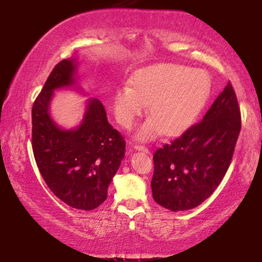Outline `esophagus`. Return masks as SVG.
<instances>
[{
	"mask_svg": "<svg viewBox=\"0 0 262 262\" xmlns=\"http://www.w3.org/2000/svg\"><path fill=\"white\" fill-rule=\"evenodd\" d=\"M134 148H135V150H139V151H143V152H145V154H149V152H150V150H149L147 147H144V145L135 144Z\"/></svg>",
	"mask_w": 262,
	"mask_h": 262,
	"instance_id": "34e87169",
	"label": "esophagus"
}]
</instances>
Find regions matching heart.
I'll return each instance as SVG.
<instances>
[{"label": "heart", "mask_w": 262, "mask_h": 262, "mask_svg": "<svg viewBox=\"0 0 262 262\" xmlns=\"http://www.w3.org/2000/svg\"><path fill=\"white\" fill-rule=\"evenodd\" d=\"M132 85L119 88L114 96L118 122L130 129L149 105L152 115L137 132V139L152 140L163 132L174 135L192 123L209 98L211 82L203 70L186 66L159 63L143 68Z\"/></svg>", "instance_id": "obj_1"}]
</instances>
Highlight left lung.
I'll list each match as a JSON object with an SVG mask.
<instances>
[{"label":"left lung","instance_id":"1","mask_svg":"<svg viewBox=\"0 0 262 262\" xmlns=\"http://www.w3.org/2000/svg\"><path fill=\"white\" fill-rule=\"evenodd\" d=\"M241 128V110L229 82L200 122L154 154V200L172 211L201 205L227 173Z\"/></svg>","mask_w":262,"mask_h":262}]
</instances>
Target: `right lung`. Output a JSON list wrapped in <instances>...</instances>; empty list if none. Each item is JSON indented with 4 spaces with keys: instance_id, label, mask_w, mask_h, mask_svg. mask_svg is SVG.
<instances>
[{
    "instance_id": "1",
    "label": "right lung",
    "mask_w": 262,
    "mask_h": 262,
    "mask_svg": "<svg viewBox=\"0 0 262 262\" xmlns=\"http://www.w3.org/2000/svg\"><path fill=\"white\" fill-rule=\"evenodd\" d=\"M77 62L62 60L48 76L32 106V149L43 180L55 196L75 209L92 210L125 157L126 142L110 125L101 101L90 99L81 125L61 129L50 115L53 91L74 85Z\"/></svg>"
}]
</instances>
